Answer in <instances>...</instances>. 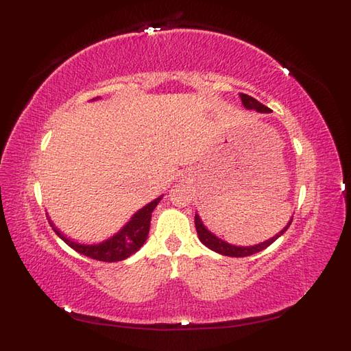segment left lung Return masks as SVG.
I'll use <instances>...</instances> for the list:
<instances>
[{
  "label": "left lung",
  "mask_w": 351,
  "mask_h": 351,
  "mask_svg": "<svg viewBox=\"0 0 351 351\" xmlns=\"http://www.w3.org/2000/svg\"><path fill=\"white\" fill-rule=\"evenodd\" d=\"M240 96H241V101H243L245 108L256 110V111H259V113H268V111H270V108L263 106V104H261L259 101H256L255 98H252V96L245 95V93H241ZM291 221H293V219H291ZM291 221L288 223L287 228L282 230V232H279L276 237L270 238V240H268V241H264V243H261V244H258V245H252V247H237V245H230V244H228L226 241H223V240H220V238L213 235V234L210 232V230H208V229L204 226V223L200 221L199 215H197V214L195 215V225H196V230H197L199 240L202 241L208 249H211V250L217 252V253H221V255H225V256H237V258L250 256V255H253V253H258V252H261V250L267 249L268 245L273 244L283 232H285V230L289 228Z\"/></svg>",
  "instance_id": "8db88e82"
}]
</instances>
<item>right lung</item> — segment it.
I'll return each instance as SVG.
<instances>
[{"mask_svg": "<svg viewBox=\"0 0 351 351\" xmlns=\"http://www.w3.org/2000/svg\"><path fill=\"white\" fill-rule=\"evenodd\" d=\"M160 200L161 197L155 199L154 202L146 205L145 208H141V210L134 214V217L126 223L121 232H117L113 238H110V240L101 244H77L68 240L60 230L54 228V225H52V229H54V232L60 237L69 247L77 250L81 255L96 261H104V263H117V261H123L131 256L132 253H136L141 245L145 244L149 234V226H151L152 211L155 210V206L158 205Z\"/></svg>", "mask_w": 351, "mask_h": 351, "instance_id": "add662e5", "label": "right lung"}]
</instances>
